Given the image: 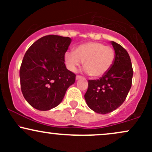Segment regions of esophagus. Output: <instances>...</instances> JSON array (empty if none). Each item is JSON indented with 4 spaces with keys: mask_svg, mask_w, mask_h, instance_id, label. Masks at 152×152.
<instances>
[{
    "mask_svg": "<svg viewBox=\"0 0 152 152\" xmlns=\"http://www.w3.org/2000/svg\"><path fill=\"white\" fill-rule=\"evenodd\" d=\"M82 78V76H78H78H76V80L80 79V78Z\"/></svg>",
    "mask_w": 152,
    "mask_h": 152,
    "instance_id": "obj_1",
    "label": "esophagus"
}]
</instances>
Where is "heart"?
Returning a JSON list of instances; mask_svg holds the SVG:
<instances>
[{
    "label": "heart",
    "mask_w": 152,
    "mask_h": 152,
    "mask_svg": "<svg viewBox=\"0 0 152 152\" xmlns=\"http://www.w3.org/2000/svg\"><path fill=\"white\" fill-rule=\"evenodd\" d=\"M115 58L113 47L96 41L81 43L75 48L74 51H67L64 55L69 70L76 71L83 61L86 72L95 78L106 74L114 64Z\"/></svg>",
    "instance_id": "b5f03b06"
}]
</instances>
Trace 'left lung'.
Segmentation results:
<instances>
[{"instance_id": "obj_1", "label": "left lung", "mask_w": 152, "mask_h": 152, "mask_svg": "<svg viewBox=\"0 0 152 152\" xmlns=\"http://www.w3.org/2000/svg\"><path fill=\"white\" fill-rule=\"evenodd\" d=\"M116 53L113 66L102 77L88 80L84 95L87 105L99 114L114 111L123 104L132 84L133 68L128 52L118 43L111 42Z\"/></svg>"}]
</instances>
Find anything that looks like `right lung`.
Here are the masks:
<instances>
[{"instance_id":"obj_1","label":"right lung","mask_w":152,"mask_h":152,"mask_svg":"<svg viewBox=\"0 0 152 152\" xmlns=\"http://www.w3.org/2000/svg\"><path fill=\"white\" fill-rule=\"evenodd\" d=\"M71 41L69 37L48 35L26 52L20 68V88L24 98L35 109L47 111L57 106L74 83L76 74L64 64Z\"/></svg>"}]
</instances>
